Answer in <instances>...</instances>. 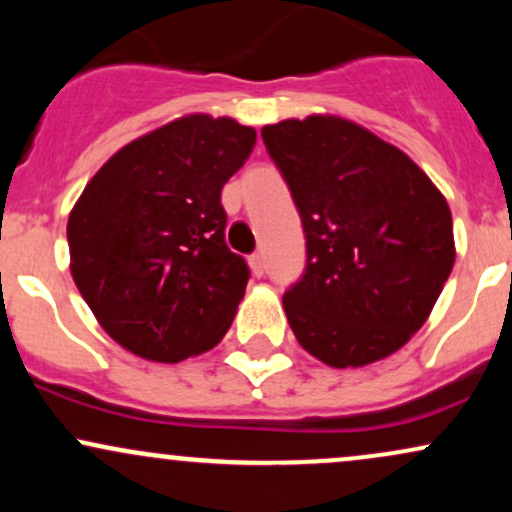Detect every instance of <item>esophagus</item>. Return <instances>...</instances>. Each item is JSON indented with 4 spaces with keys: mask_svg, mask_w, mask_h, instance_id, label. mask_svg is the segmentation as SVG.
I'll return each mask as SVG.
<instances>
[{
    "mask_svg": "<svg viewBox=\"0 0 512 512\" xmlns=\"http://www.w3.org/2000/svg\"><path fill=\"white\" fill-rule=\"evenodd\" d=\"M248 262H250L252 274H255V276H262L264 274V257H262V252H255V255H250Z\"/></svg>",
    "mask_w": 512,
    "mask_h": 512,
    "instance_id": "34e87169",
    "label": "esophagus"
}]
</instances>
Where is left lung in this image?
Masks as SVG:
<instances>
[{"instance_id": "8db88e82", "label": "left lung", "mask_w": 512, "mask_h": 512, "mask_svg": "<svg viewBox=\"0 0 512 512\" xmlns=\"http://www.w3.org/2000/svg\"><path fill=\"white\" fill-rule=\"evenodd\" d=\"M262 142L305 233V269L284 293L298 344L332 368L395 354L455 264L445 197L397 146L342 117L267 125Z\"/></svg>"}]
</instances>
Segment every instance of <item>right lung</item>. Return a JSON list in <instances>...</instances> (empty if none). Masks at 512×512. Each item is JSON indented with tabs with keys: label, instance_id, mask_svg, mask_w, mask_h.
I'll return each mask as SVG.
<instances>
[{
	"label": "right lung",
	"instance_id": "add662e5",
	"mask_svg": "<svg viewBox=\"0 0 512 512\" xmlns=\"http://www.w3.org/2000/svg\"><path fill=\"white\" fill-rule=\"evenodd\" d=\"M255 139L231 117H180L117 151L74 204V284L132 354L178 363L231 327L250 269L226 245L221 190Z\"/></svg>",
	"mask_w": 512,
	"mask_h": 512
}]
</instances>
